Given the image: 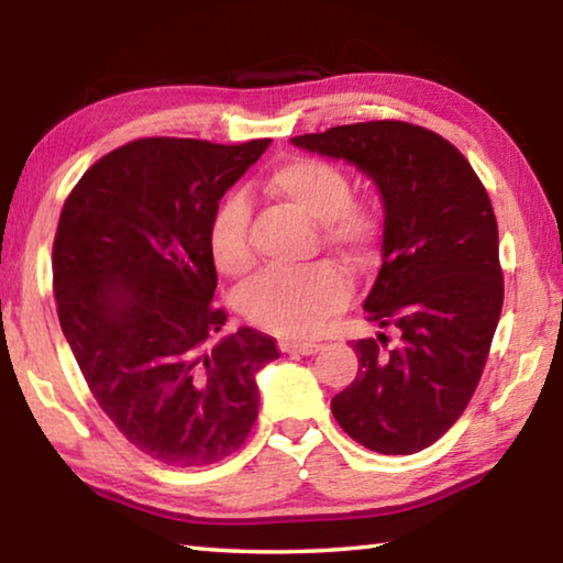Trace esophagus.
<instances>
[{
    "label": "esophagus",
    "mask_w": 563,
    "mask_h": 563,
    "mask_svg": "<svg viewBox=\"0 0 563 563\" xmlns=\"http://www.w3.org/2000/svg\"><path fill=\"white\" fill-rule=\"evenodd\" d=\"M322 345L318 342H295V340H285L280 342V350L288 352V355H316Z\"/></svg>",
    "instance_id": "1"
}]
</instances>
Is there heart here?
Instances as JSON below:
<instances>
[{
	"label": "heart",
	"mask_w": 563,
	"mask_h": 563,
	"mask_svg": "<svg viewBox=\"0 0 563 563\" xmlns=\"http://www.w3.org/2000/svg\"><path fill=\"white\" fill-rule=\"evenodd\" d=\"M265 194L290 206L310 221L322 223V241L350 263H367L379 243V218L352 201V180L332 161L292 156L265 178ZM211 258L223 275H243L255 261L247 238V206L228 198L208 233ZM350 300V280L338 265L316 263L308 268H271L238 290L241 316L280 338H308Z\"/></svg>",
	"instance_id": "obj_1"
}]
</instances>
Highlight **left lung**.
<instances>
[{
  "label": "left lung",
  "instance_id": "obj_1",
  "mask_svg": "<svg viewBox=\"0 0 563 563\" xmlns=\"http://www.w3.org/2000/svg\"><path fill=\"white\" fill-rule=\"evenodd\" d=\"M345 158L375 180L385 203L383 265L367 320L397 328L357 340V375L332 415L357 444L415 454L470 405L501 316L504 275L494 208L460 148L407 121H365L292 139Z\"/></svg>",
  "mask_w": 563,
  "mask_h": 563
}]
</instances>
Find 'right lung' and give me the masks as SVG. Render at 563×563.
Returning a JSON list of instances; mask_svg holds the SVG:
<instances>
[{"mask_svg": "<svg viewBox=\"0 0 563 563\" xmlns=\"http://www.w3.org/2000/svg\"><path fill=\"white\" fill-rule=\"evenodd\" d=\"M268 146L136 139L64 201L52 251L62 332L99 407L161 464L203 466L243 446L255 373L280 357L253 328L213 340L228 316L211 302L208 245L218 201Z\"/></svg>", "mask_w": 563, "mask_h": 563, "instance_id": "right-lung-1", "label": "right lung"}]
</instances>
